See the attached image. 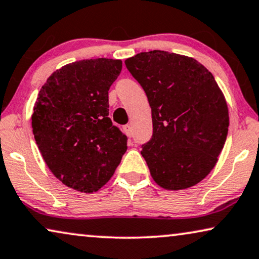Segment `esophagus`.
<instances>
[{"label":"esophagus","mask_w":259,"mask_h":259,"mask_svg":"<svg viewBox=\"0 0 259 259\" xmlns=\"http://www.w3.org/2000/svg\"><path fill=\"white\" fill-rule=\"evenodd\" d=\"M123 132L126 133V136L127 137H132V126L131 125H126V126H123Z\"/></svg>","instance_id":"34e87169"}]
</instances>
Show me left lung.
I'll use <instances>...</instances> for the list:
<instances>
[{"instance_id": "8db88e82", "label": "left lung", "mask_w": 259, "mask_h": 259, "mask_svg": "<svg viewBox=\"0 0 259 259\" xmlns=\"http://www.w3.org/2000/svg\"><path fill=\"white\" fill-rule=\"evenodd\" d=\"M152 108L153 137L141 155L161 188L182 190L210 173L226 144L229 111L207 67L173 52H140L125 61Z\"/></svg>"}]
</instances>
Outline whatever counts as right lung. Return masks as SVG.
Instances as JSON below:
<instances>
[{
  "label": "right lung",
  "mask_w": 259,
  "mask_h": 259,
  "mask_svg": "<svg viewBox=\"0 0 259 259\" xmlns=\"http://www.w3.org/2000/svg\"><path fill=\"white\" fill-rule=\"evenodd\" d=\"M120 59H84L47 79L33 106L32 132L51 173L80 193L99 190L113 176L127 138L108 118V90Z\"/></svg>",
  "instance_id": "right-lung-1"
}]
</instances>
